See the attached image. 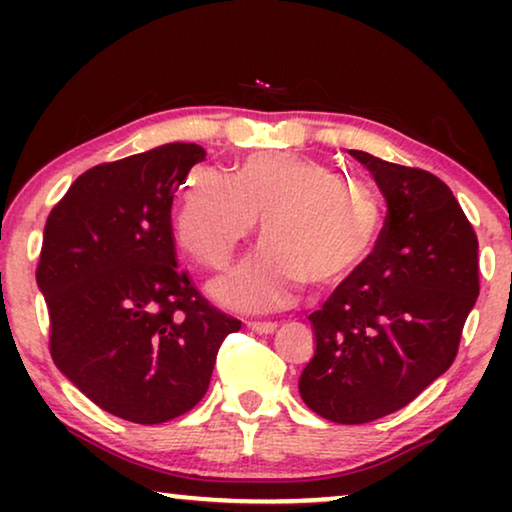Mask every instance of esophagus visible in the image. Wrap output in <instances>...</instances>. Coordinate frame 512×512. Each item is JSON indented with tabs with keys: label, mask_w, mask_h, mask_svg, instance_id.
<instances>
[{
	"label": "esophagus",
	"mask_w": 512,
	"mask_h": 512,
	"mask_svg": "<svg viewBox=\"0 0 512 512\" xmlns=\"http://www.w3.org/2000/svg\"><path fill=\"white\" fill-rule=\"evenodd\" d=\"M247 328H249V331L258 333V335H270V333L277 331V324H275V321H249Z\"/></svg>",
	"instance_id": "1"
}]
</instances>
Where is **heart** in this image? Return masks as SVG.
Returning a JSON list of instances; mask_svg holds the SVG:
<instances>
[{
    "instance_id": "heart-1",
    "label": "heart",
    "mask_w": 512,
    "mask_h": 512,
    "mask_svg": "<svg viewBox=\"0 0 512 512\" xmlns=\"http://www.w3.org/2000/svg\"><path fill=\"white\" fill-rule=\"evenodd\" d=\"M268 247L209 284L230 310L265 312L291 303L300 284L335 286L361 268L377 240L382 207L356 179L296 153H254L228 179L200 174L184 193L174 230L207 268H226L254 233Z\"/></svg>"
}]
</instances>
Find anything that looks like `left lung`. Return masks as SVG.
Segmentation results:
<instances>
[{"label": "left lung", "mask_w": 512, "mask_h": 512, "mask_svg": "<svg viewBox=\"0 0 512 512\" xmlns=\"http://www.w3.org/2000/svg\"><path fill=\"white\" fill-rule=\"evenodd\" d=\"M387 200L377 244L312 312L317 340L298 380L305 405L338 424L401 410L452 366L480 293L478 237L431 172L349 151Z\"/></svg>", "instance_id": "1"}]
</instances>
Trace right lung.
<instances>
[{
  "label": "right lung",
  "instance_id": "add662e5",
  "mask_svg": "<svg viewBox=\"0 0 512 512\" xmlns=\"http://www.w3.org/2000/svg\"><path fill=\"white\" fill-rule=\"evenodd\" d=\"M205 156L198 144L172 142L97 165L44 228L37 286L55 366L95 405L135 424L191 410L221 342L242 326L174 261V193Z\"/></svg>",
  "mask_w": 512,
  "mask_h": 512
}]
</instances>
